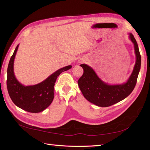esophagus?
Returning a JSON list of instances; mask_svg holds the SVG:
<instances>
[{"instance_id":"obj_1","label":"esophagus","mask_w":150,"mask_h":150,"mask_svg":"<svg viewBox=\"0 0 150 150\" xmlns=\"http://www.w3.org/2000/svg\"><path fill=\"white\" fill-rule=\"evenodd\" d=\"M84 62V60H83V59H81L80 60V62L81 63H82V62Z\"/></svg>"}]
</instances>
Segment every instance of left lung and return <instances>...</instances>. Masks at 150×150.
Segmentation results:
<instances>
[{
    "instance_id": "8db88e82",
    "label": "left lung",
    "mask_w": 150,
    "mask_h": 150,
    "mask_svg": "<svg viewBox=\"0 0 150 150\" xmlns=\"http://www.w3.org/2000/svg\"><path fill=\"white\" fill-rule=\"evenodd\" d=\"M129 38L134 44L136 62L133 71L126 83L119 85H109L98 77L94 70L87 64H81L84 73L79 79V88L86 99L98 106L108 107L126 98L134 89L141 69V57L138 44L132 33Z\"/></svg>"
}]
</instances>
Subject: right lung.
Masks as SVG:
<instances>
[{"mask_svg": "<svg viewBox=\"0 0 150 150\" xmlns=\"http://www.w3.org/2000/svg\"><path fill=\"white\" fill-rule=\"evenodd\" d=\"M18 45L9 60L7 71V88L8 93L13 103L21 109L30 113L41 112L48 107L54 98V86L59 75L71 68L64 67L51 75L39 84L25 86L15 78L13 71L15 57Z\"/></svg>", "mask_w": 150, "mask_h": 150, "instance_id": "obj_1", "label": "right lung"}]
</instances>
